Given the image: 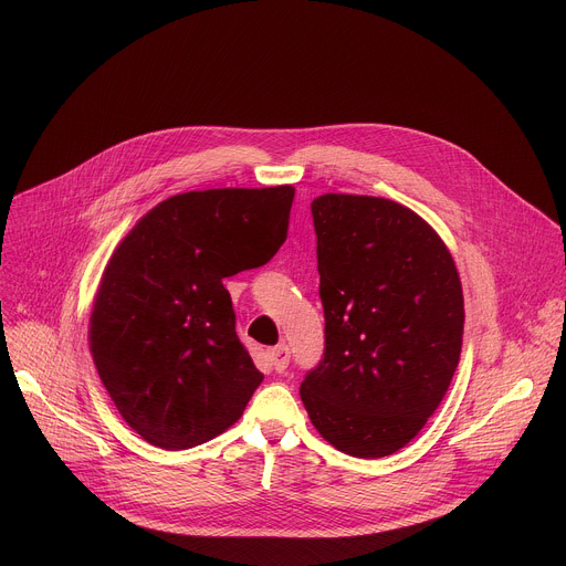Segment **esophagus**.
<instances>
[{
	"instance_id": "1",
	"label": "esophagus",
	"mask_w": 566,
	"mask_h": 566,
	"mask_svg": "<svg viewBox=\"0 0 566 566\" xmlns=\"http://www.w3.org/2000/svg\"><path fill=\"white\" fill-rule=\"evenodd\" d=\"M269 358H271V363H273V369H275L277 374H282V371L289 367L291 352H289L286 345H277V347H273V349L269 352Z\"/></svg>"
}]
</instances>
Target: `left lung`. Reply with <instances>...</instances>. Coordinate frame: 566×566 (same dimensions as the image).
I'll return each mask as SVG.
<instances>
[{
  "label": "left lung",
  "instance_id": "left-lung-1",
  "mask_svg": "<svg viewBox=\"0 0 566 566\" xmlns=\"http://www.w3.org/2000/svg\"><path fill=\"white\" fill-rule=\"evenodd\" d=\"M325 358L300 396L334 448L378 459L408 446L441 406L459 365L463 291L437 230L365 195L311 203Z\"/></svg>",
  "mask_w": 566,
  "mask_h": 566
}]
</instances>
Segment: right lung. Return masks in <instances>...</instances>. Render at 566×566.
<instances>
[{"mask_svg": "<svg viewBox=\"0 0 566 566\" xmlns=\"http://www.w3.org/2000/svg\"><path fill=\"white\" fill-rule=\"evenodd\" d=\"M293 197V186L175 195L116 247L90 349L116 410L147 443L195 448L244 415L264 374L237 338L223 277L280 251Z\"/></svg>", "mask_w": 566, "mask_h": 566, "instance_id": "1", "label": "right lung"}]
</instances>
